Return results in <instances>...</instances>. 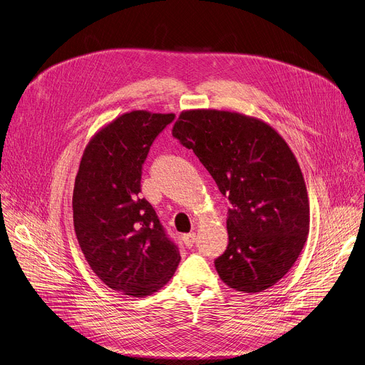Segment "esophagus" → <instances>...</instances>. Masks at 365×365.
Wrapping results in <instances>:
<instances>
[{"instance_id": "obj_1", "label": "esophagus", "mask_w": 365, "mask_h": 365, "mask_svg": "<svg viewBox=\"0 0 365 365\" xmlns=\"http://www.w3.org/2000/svg\"><path fill=\"white\" fill-rule=\"evenodd\" d=\"M195 237H196L195 233H189V235H183L182 240H183V243L186 245V247H192L193 243H195Z\"/></svg>"}]
</instances>
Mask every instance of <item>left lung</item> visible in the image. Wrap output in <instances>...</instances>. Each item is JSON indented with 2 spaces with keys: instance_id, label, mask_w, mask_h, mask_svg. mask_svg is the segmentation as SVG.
Masks as SVG:
<instances>
[{
  "instance_id": "1",
  "label": "left lung",
  "mask_w": 365,
  "mask_h": 365,
  "mask_svg": "<svg viewBox=\"0 0 365 365\" xmlns=\"http://www.w3.org/2000/svg\"><path fill=\"white\" fill-rule=\"evenodd\" d=\"M172 135L193 150L228 196V246L215 269L230 288L260 292L300 256L310 227L300 165L278 132L257 118L215 109L183 110Z\"/></svg>"
}]
</instances>
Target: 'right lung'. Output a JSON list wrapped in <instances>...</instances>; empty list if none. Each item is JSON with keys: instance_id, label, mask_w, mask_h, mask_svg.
Listing matches in <instances>:
<instances>
[{"instance_id": "right-lung-1", "label": "right lung", "mask_w": 365, "mask_h": 365, "mask_svg": "<svg viewBox=\"0 0 365 365\" xmlns=\"http://www.w3.org/2000/svg\"><path fill=\"white\" fill-rule=\"evenodd\" d=\"M175 113L132 110L98 129L87 144L73 193L74 228L91 271L109 288L147 297L180 262L151 207L140 196L143 164Z\"/></svg>"}]
</instances>
